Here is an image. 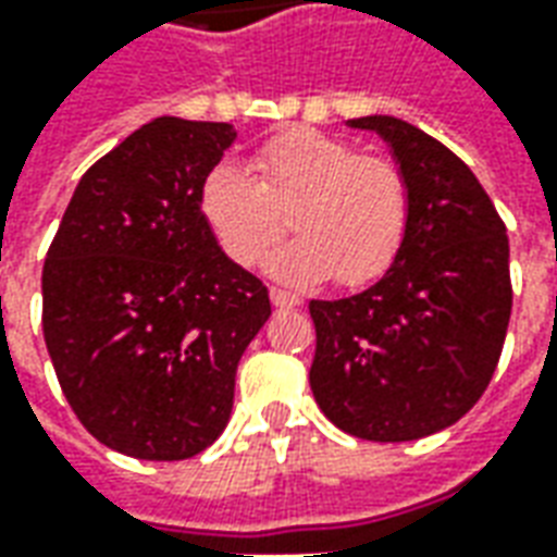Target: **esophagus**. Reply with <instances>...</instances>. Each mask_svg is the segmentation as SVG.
<instances>
[{"mask_svg":"<svg viewBox=\"0 0 557 557\" xmlns=\"http://www.w3.org/2000/svg\"><path fill=\"white\" fill-rule=\"evenodd\" d=\"M268 295H271V304H274V307H283V310H286V307H298V304H301V298H298V295H292V292H286V289H277V286L268 292Z\"/></svg>","mask_w":557,"mask_h":557,"instance_id":"1","label":"esophagus"}]
</instances>
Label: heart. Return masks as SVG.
<instances>
[{
	"label": "heart",
	"instance_id": "1",
	"mask_svg": "<svg viewBox=\"0 0 557 557\" xmlns=\"http://www.w3.org/2000/svg\"><path fill=\"white\" fill-rule=\"evenodd\" d=\"M256 175L220 160L202 178L199 211L232 262L253 265L289 226L298 235L265 259L280 283L310 286L334 274L339 286L382 277L409 230V182L394 160L322 131H289L253 154Z\"/></svg>",
	"mask_w": 557,
	"mask_h": 557
}]
</instances>
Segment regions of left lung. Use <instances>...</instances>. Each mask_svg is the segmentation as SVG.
Returning <instances> with one entry per match:
<instances>
[{"instance_id": "8db88e82", "label": "left lung", "mask_w": 557, "mask_h": 557, "mask_svg": "<svg viewBox=\"0 0 557 557\" xmlns=\"http://www.w3.org/2000/svg\"><path fill=\"white\" fill-rule=\"evenodd\" d=\"M385 139L409 182V230L370 289L310 301V387L325 418L367 442L447 430L490 385L513 292L510 244L474 172L394 115L349 119Z\"/></svg>"}]
</instances>
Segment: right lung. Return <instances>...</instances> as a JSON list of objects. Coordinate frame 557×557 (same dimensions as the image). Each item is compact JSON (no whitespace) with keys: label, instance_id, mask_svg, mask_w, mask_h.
<instances>
[{"label":"right lung","instance_id":"obj_1","mask_svg":"<svg viewBox=\"0 0 557 557\" xmlns=\"http://www.w3.org/2000/svg\"><path fill=\"white\" fill-rule=\"evenodd\" d=\"M226 122L160 115L103 154L44 262V339L79 423L134 459L218 442L244 349L271 315L262 280L220 250L199 211Z\"/></svg>","mask_w":557,"mask_h":557}]
</instances>
